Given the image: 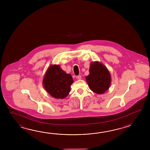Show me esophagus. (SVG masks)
<instances>
[{"label":"esophagus","mask_w":150,"mask_h":150,"mask_svg":"<svg viewBox=\"0 0 150 150\" xmlns=\"http://www.w3.org/2000/svg\"><path fill=\"white\" fill-rule=\"evenodd\" d=\"M76 79L77 80H80L81 79V76H76Z\"/></svg>","instance_id":"obj_1"}]
</instances>
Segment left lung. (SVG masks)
Returning a JSON list of instances; mask_svg holds the SVG:
<instances>
[{"instance_id":"obj_1","label":"left lung","mask_w":150,"mask_h":150,"mask_svg":"<svg viewBox=\"0 0 150 150\" xmlns=\"http://www.w3.org/2000/svg\"><path fill=\"white\" fill-rule=\"evenodd\" d=\"M89 74L86 76L89 88L98 94L105 92L111 85V76L105 65L98 61L91 63Z\"/></svg>"}]
</instances>
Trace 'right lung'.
I'll use <instances>...</instances> for the list:
<instances>
[{
  "mask_svg": "<svg viewBox=\"0 0 150 150\" xmlns=\"http://www.w3.org/2000/svg\"><path fill=\"white\" fill-rule=\"evenodd\" d=\"M43 85L50 96L56 99L65 98L71 91L74 80L59 65H51L48 67L43 79Z\"/></svg>",
  "mask_w": 150,
  "mask_h": 150,
  "instance_id": "add662e5",
  "label": "right lung"
}]
</instances>
